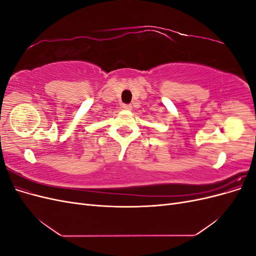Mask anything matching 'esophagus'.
<instances>
[{"label":"esophagus","mask_w":256,"mask_h":256,"mask_svg":"<svg viewBox=\"0 0 256 256\" xmlns=\"http://www.w3.org/2000/svg\"><path fill=\"white\" fill-rule=\"evenodd\" d=\"M122 110H131V108H132V106H131L130 104H122Z\"/></svg>","instance_id":"obj_1"}]
</instances>
